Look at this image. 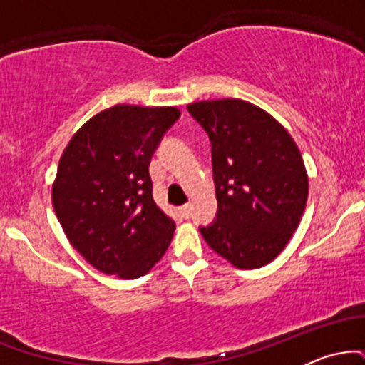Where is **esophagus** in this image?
I'll return each instance as SVG.
<instances>
[{"label":"esophagus","mask_w":365,"mask_h":365,"mask_svg":"<svg viewBox=\"0 0 365 365\" xmlns=\"http://www.w3.org/2000/svg\"><path fill=\"white\" fill-rule=\"evenodd\" d=\"M178 211H180V215H182V217H185V220H187V217L190 216V204H185V206L180 207Z\"/></svg>","instance_id":"esophagus-1"}]
</instances>
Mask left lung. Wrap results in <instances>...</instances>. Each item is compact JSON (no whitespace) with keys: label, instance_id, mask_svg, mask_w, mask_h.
<instances>
[{"label":"left lung","instance_id":"8db88e82","mask_svg":"<svg viewBox=\"0 0 365 365\" xmlns=\"http://www.w3.org/2000/svg\"><path fill=\"white\" fill-rule=\"evenodd\" d=\"M187 110L212 144L217 216L200 228L204 240L238 269L266 266L304 216L309 177L302 154L274 116L244 99H204Z\"/></svg>","mask_w":365,"mask_h":365}]
</instances>
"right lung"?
I'll list each match as a JSON object with an SVG mask.
<instances>
[{
  "mask_svg": "<svg viewBox=\"0 0 365 365\" xmlns=\"http://www.w3.org/2000/svg\"><path fill=\"white\" fill-rule=\"evenodd\" d=\"M178 118L177 106L115 104L87 120L63 150L54 212L73 249L104 274L140 278L168 249L175 221L154 202L149 165Z\"/></svg>",
  "mask_w": 365,
  "mask_h": 365,
  "instance_id": "obj_1",
  "label": "right lung"
}]
</instances>
